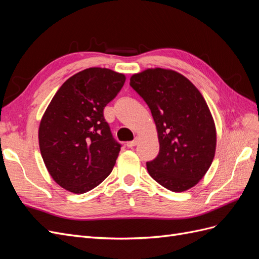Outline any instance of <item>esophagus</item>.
Here are the masks:
<instances>
[{
  "label": "esophagus",
  "mask_w": 259,
  "mask_h": 259,
  "mask_svg": "<svg viewBox=\"0 0 259 259\" xmlns=\"http://www.w3.org/2000/svg\"><path fill=\"white\" fill-rule=\"evenodd\" d=\"M138 143H139V138L136 137L134 140H133V142H128V143L126 144V146H127L128 148H133V147H135Z\"/></svg>",
  "instance_id": "esophagus-1"
}]
</instances>
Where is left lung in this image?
I'll return each mask as SVG.
<instances>
[{
	"label": "left lung",
	"instance_id": "obj_1",
	"mask_svg": "<svg viewBox=\"0 0 259 259\" xmlns=\"http://www.w3.org/2000/svg\"><path fill=\"white\" fill-rule=\"evenodd\" d=\"M130 85L150 109L160 151L147 162L156 183L183 192L204 177L216 150V128L199 90L174 70L154 68L133 74Z\"/></svg>",
	"mask_w": 259,
	"mask_h": 259
}]
</instances>
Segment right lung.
Segmentation results:
<instances>
[{"label": "right lung", "instance_id": "add662e5", "mask_svg": "<svg viewBox=\"0 0 259 259\" xmlns=\"http://www.w3.org/2000/svg\"><path fill=\"white\" fill-rule=\"evenodd\" d=\"M124 74L89 68L60 86L38 127V145L46 168L60 187L88 192L111 173L121 145L104 117L107 104L125 83Z\"/></svg>", "mask_w": 259, "mask_h": 259}]
</instances>
